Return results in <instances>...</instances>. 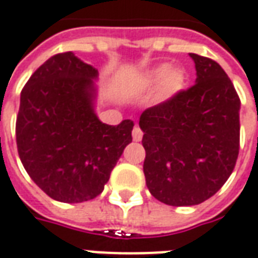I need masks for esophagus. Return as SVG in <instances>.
Returning <instances> with one entry per match:
<instances>
[{
  "mask_svg": "<svg viewBox=\"0 0 258 258\" xmlns=\"http://www.w3.org/2000/svg\"><path fill=\"white\" fill-rule=\"evenodd\" d=\"M132 137H133V140H135V142H140V140L143 139L142 129L137 126V125L133 127V131H132Z\"/></svg>",
  "mask_w": 258,
  "mask_h": 258,
  "instance_id": "34e87169",
  "label": "esophagus"
}]
</instances>
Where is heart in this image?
<instances>
[{
  "mask_svg": "<svg viewBox=\"0 0 258 258\" xmlns=\"http://www.w3.org/2000/svg\"><path fill=\"white\" fill-rule=\"evenodd\" d=\"M162 78V93L166 97L176 95L184 84L183 73L177 69H169L168 66H161L152 71L151 78L154 81H159Z\"/></svg>",
  "mask_w": 258,
  "mask_h": 258,
  "instance_id": "b5f03b06",
  "label": "heart"
}]
</instances>
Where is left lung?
I'll return each mask as SVG.
<instances>
[{
  "mask_svg": "<svg viewBox=\"0 0 258 258\" xmlns=\"http://www.w3.org/2000/svg\"><path fill=\"white\" fill-rule=\"evenodd\" d=\"M189 56L195 84L143 111L139 122L146 184L154 198L170 206H192L213 197L239 154V96L217 61Z\"/></svg>",
  "mask_w": 258,
  "mask_h": 258,
  "instance_id": "1",
  "label": "left lung"
}]
</instances>
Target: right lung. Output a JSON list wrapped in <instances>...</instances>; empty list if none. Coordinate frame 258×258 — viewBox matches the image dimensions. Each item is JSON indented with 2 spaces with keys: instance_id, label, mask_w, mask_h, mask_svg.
<instances>
[{
  "instance_id": "1",
  "label": "right lung",
  "mask_w": 258,
  "mask_h": 258,
  "mask_svg": "<svg viewBox=\"0 0 258 258\" xmlns=\"http://www.w3.org/2000/svg\"><path fill=\"white\" fill-rule=\"evenodd\" d=\"M96 78L95 67L64 52L39 66L22 89L19 157L34 183L59 202L78 204L100 195L132 142L133 121L112 126L96 115Z\"/></svg>"
}]
</instances>
